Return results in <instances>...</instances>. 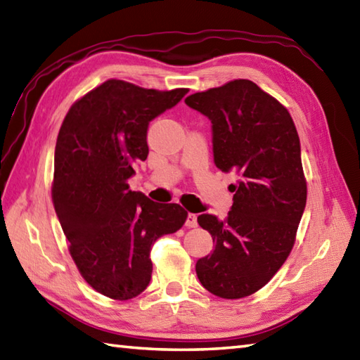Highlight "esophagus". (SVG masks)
<instances>
[{
    "label": "esophagus",
    "instance_id": "obj_1",
    "mask_svg": "<svg viewBox=\"0 0 360 360\" xmlns=\"http://www.w3.org/2000/svg\"><path fill=\"white\" fill-rule=\"evenodd\" d=\"M186 226H188V228H197V226H198L197 215H195V214H188V217H186Z\"/></svg>",
    "mask_w": 360,
    "mask_h": 360
}]
</instances>
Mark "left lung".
I'll return each instance as SVG.
<instances>
[{
  "label": "left lung",
  "mask_w": 360,
  "mask_h": 360,
  "mask_svg": "<svg viewBox=\"0 0 360 360\" xmlns=\"http://www.w3.org/2000/svg\"><path fill=\"white\" fill-rule=\"evenodd\" d=\"M185 103L211 120L215 166L238 175L226 219L197 217L214 250L195 263V273L217 297L242 299L274 277L295 242L307 205L297 129L288 109L250 79L193 94Z\"/></svg>",
  "instance_id": "1"
}]
</instances>
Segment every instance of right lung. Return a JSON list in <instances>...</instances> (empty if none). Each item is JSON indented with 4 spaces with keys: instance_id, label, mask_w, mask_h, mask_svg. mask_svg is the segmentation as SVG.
I'll return each instance as SVG.
<instances>
[{
    "instance_id": "1",
    "label": "right lung",
    "mask_w": 360,
    "mask_h": 360,
    "mask_svg": "<svg viewBox=\"0 0 360 360\" xmlns=\"http://www.w3.org/2000/svg\"><path fill=\"white\" fill-rule=\"evenodd\" d=\"M188 94L108 79L70 106L55 146L52 202L69 252L92 288L114 300L146 290L157 238L185 225L177 203H154L127 185L145 162L150 120Z\"/></svg>"
}]
</instances>
